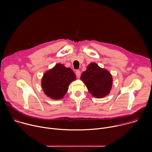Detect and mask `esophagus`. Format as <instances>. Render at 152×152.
<instances>
[{"label":"esophagus","instance_id":"34e87169","mask_svg":"<svg viewBox=\"0 0 152 152\" xmlns=\"http://www.w3.org/2000/svg\"><path fill=\"white\" fill-rule=\"evenodd\" d=\"M80 75H81V73L80 72V70H76V77L77 78H79L80 77Z\"/></svg>","mask_w":152,"mask_h":152}]
</instances>
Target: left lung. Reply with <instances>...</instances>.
Masks as SVG:
<instances>
[{"mask_svg":"<svg viewBox=\"0 0 152 152\" xmlns=\"http://www.w3.org/2000/svg\"><path fill=\"white\" fill-rule=\"evenodd\" d=\"M80 79L86 85L90 93L96 98H102L110 93L113 84L110 73L101 69L96 63L89 64Z\"/></svg>","mask_w":152,"mask_h":152,"instance_id":"left-lung-1","label":"left lung"}]
</instances>
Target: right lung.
Instances as JSON below:
<instances>
[{
	"mask_svg": "<svg viewBox=\"0 0 152 152\" xmlns=\"http://www.w3.org/2000/svg\"><path fill=\"white\" fill-rule=\"evenodd\" d=\"M75 79L76 75L70 68L57 64L43 76L41 82L42 90L48 97L61 99L67 93L69 84Z\"/></svg>",
	"mask_w": 152,
	"mask_h": 152,
	"instance_id": "add662e5",
	"label": "right lung"
}]
</instances>
